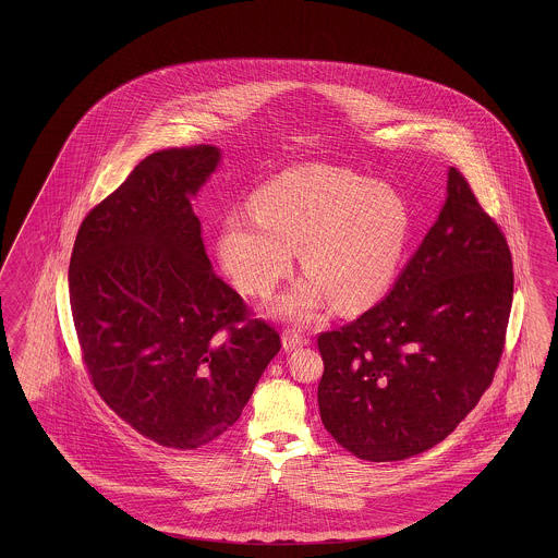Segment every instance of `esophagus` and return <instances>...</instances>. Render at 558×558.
I'll use <instances>...</instances> for the list:
<instances>
[{"label": "esophagus", "instance_id": "1", "mask_svg": "<svg viewBox=\"0 0 558 558\" xmlns=\"http://www.w3.org/2000/svg\"><path fill=\"white\" fill-rule=\"evenodd\" d=\"M306 343H308V339L304 338L303 333L296 331V329H287L282 333V348L284 350H296V348L306 345Z\"/></svg>", "mask_w": 558, "mask_h": 558}]
</instances>
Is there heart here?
Wrapping results in <instances>:
<instances>
[{
  "label": "heart",
  "mask_w": 558,
  "mask_h": 558,
  "mask_svg": "<svg viewBox=\"0 0 558 558\" xmlns=\"http://www.w3.org/2000/svg\"><path fill=\"white\" fill-rule=\"evenodd\" d=\"M413 217L385 184L333 166L290 169L233 210L220 231L225 270L252 296H268L292 270L308 271L271 304L287 322L315 319L327 304L360 311L389 290L405 257Z\"/></svg>",
  "instance_id": "obj_1"
}]
</instances>
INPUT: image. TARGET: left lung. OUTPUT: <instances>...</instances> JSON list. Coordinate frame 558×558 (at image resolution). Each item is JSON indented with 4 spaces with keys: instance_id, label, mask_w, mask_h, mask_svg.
I'll use <instances>...</instances> for the list:
<instances>
[{
    "instance_id": "8db88e82",
    "label": "left lung",
    "mask_w": 558,
    "mask_h": 558,
    "mask_svg": "<svg viewBox=\"0 0 558 558\" xmlns=\"http://www.w3.org/2000/svg\"><path fill=\"white\" fill-rule=\"evenodd\" d=\"M511 299L506 236L450 168L438 220L389 296L319 336L325 429L371 462L405 460L448 438L489 389Z\"/></svg>"
}]
</instances>
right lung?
<instances>
[{"instance_id": "1", "label": "right lung", "mask_w": 558, "mask_h": 558, "mask_svg": "<svg viewBox=\"0 0 558 558\" xmlns=\"http://www.w3.org/2000/svg\"><path fill=\"white\" fill-rule=\"evenodd\" d=\"M210 145L151 153L85 217L69 303L94 389L141 436L175 450L219 438L280 352L278 331L213 271L192 198Z\"/></svg>"}]
</instances>
